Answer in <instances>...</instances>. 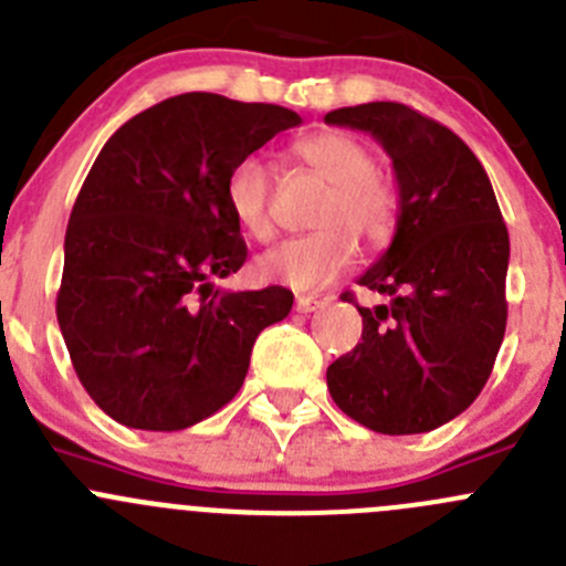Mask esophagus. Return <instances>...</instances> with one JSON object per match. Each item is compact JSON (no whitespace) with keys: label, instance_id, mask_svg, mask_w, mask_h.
<instances>
[{"label":"esophagus","instance_id":"obj_1","mask_svg":"<svg viewBox=\"0 0 566 566\" xmlns=\"http://www.w3.org/2000/svg\"><path fill=\"white\" fill-rule=\"evenodd\" d=\"M321 306H323V301L312 298V295H298V298H295V310L298 312H315V310H321Z\"/></svg>","mask_w":566,"mask_h":566}]
</instances>
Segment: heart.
<instances>
[{
    "label": "heart",
    "instance_id": "obj_1",
    "mask_svg": "<svg viewBox=\"0 0 566 566\" xmlns=\"http://www.w3.org/2000/svg\"><path fill=\"white\" fill-rule=\"evenodd\" d=\"M293 163L328 182L312 221L317 229L290 238L256 260V276L293 290H317L350 265L356 238L370 249L392 243L400 227V193L376 171L378 160L361 140L345 132H317L290 151ZM273 168L260 157H243L227 177V205L245 234L271 238Z\"/></svg>",
    "mask_w": 566,
    "mask_h": 566
}]
</instances>
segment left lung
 Listing matches in <instances>:
<instances>
[{
  "mask_svg": "<svg viewBox=\"0 0 566 566\" xmlns=\"http://www.w3.org/2000/svg\"><path fill=\"white\" fill-rule=\"evenodd\" d=\"M326 124L376 137L403 205L398 234L359 276L392 301L356 306L361 343L328 365V392L378 434L440 429L479 398L506 334L509 229L495 190L457 132L406 104L339 107Z\"/></svg>",
  "mask_w": 566,
  "mask_h": 566,
  "instance_id": "obj_1",
  "label": "left lung"
}]
</instances>
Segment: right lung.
Wrapping results in <instances>:
<instances>
[{
    "label": "right lung",
    "instance_id": "add662e5",
    "mask_svg": "<svg viewBox=\"0 0 566 566\" xmlns=\"http://www.w3.org/2000/svg\"><path fill=\"white\" fill-rule=\"evenodd\" d=\"M301 115L182 93L126 120L82 182L65 229L57 323L71 365L120 426L182 431L238 395L284 287L221 293L249 256L227 205L232 166Z\"/></svg>",
    "mask_w": 566,
    "mask_h": 566
}]
</instances>
